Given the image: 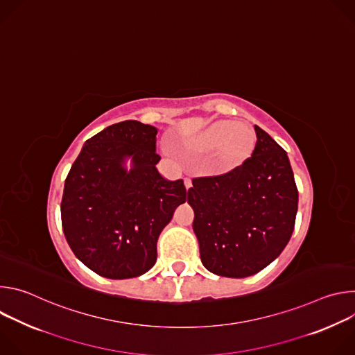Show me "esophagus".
<instances>
[{
	"mask_svg": "<svg viewBox=\"0 0 355 355\" xmlns=\"http://www.w3.org/2000/svg\"><path fill=\"white\" fill-rule=\"evenodd\" d=\"M184 184H185V188H187V191H188L189 188H192V181H191L189 178H185V180H184Z\"/></svg>",
	"mask_w": 355,
	"mask_h": 355,
	"instance_id": "esophagus-1",
	"label": "esophagus"
}]
</instances>
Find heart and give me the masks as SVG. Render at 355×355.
<instances>
[{"label":"heart","instance_id":"heart-1","mask_svg":"<svg viewBox=\"0 0 355 355\" xmlns=\"http://www.w3.org/2000/svg\"><path fill=\"white\" fill-rule=\"evenodd\" d=\"M256 144V132L237 121L215 122L192 141V147L200 153L218 151L212 164L218 173H227L244 164L251 157Z\"/></svg>","mask_w":355,"mask_h":355}]
</instances>
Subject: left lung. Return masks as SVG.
I'll return each mask as SVG.
<instances>
[{
	"label": "left lung",
	"mask_w": 355,
	"mask_h": 355,
	"mask_svg": "<svg viewBox=\"0 0 355 355\" xmlns=\"http://www.w3.org/2000/svg\"><path fill=\"white\" fill-rule=\"evenodd\" d=\"M257 144L240 167L192 180L188 204L200 261L227 278L254 275L286 247L297 212V189L286 151L260 126Z\"/></svg>",
	"instance_id": "left-lung-1"
}]
</instances>
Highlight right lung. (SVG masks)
<instances>
[{
	"mask_svg": "<svg viewBox=\"0 0 355 355\" xmlns=\"http://www.w3.org/2000/svg\"><path fill=\"white\" fill-rule=\"evenodd\" d=\"M157 128L111 125L88 139L64 182L62 225L74 256L95 274L128 279L157 260V240L187 200L182 180L156 164Z\"/></svg>",
	"mask_w": 355,
	"mask_h": 355,
	"instance_id": "add662e5",
	"label": "right lung"
}]
</instances>
